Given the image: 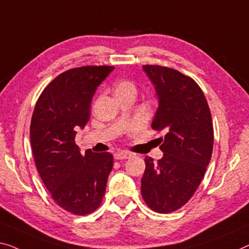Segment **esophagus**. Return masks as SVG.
<instances>
[{
	"label": "esophagus",
	"instance_id": "esophagus-1",
	"mask_svg": "<svg viewBox=\"0 0 249 249\" xmlns=\"http://www.w3.org/2000/svg\"><path fill=\"white\" fill-rule=\"evenodd\" d=\"M114 158L115 160H126V159L131 158V153H128V152H116V153L114 154Z\"/></svg>",
	"mask_w": 249,
	"mask_h": 249
}]
</instances>
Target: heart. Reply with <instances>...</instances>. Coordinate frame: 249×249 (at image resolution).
Returning a JSON list of instances; mask_svg holds the SVG:
<instances>
[{"mask_svg": "<svg viewBox=\"0 0 249 249\" xmlns=\"http://www.w3.org/2000/svg\"><path fill=\"white\" fill-rule=\"evenodd\" d=\"M115 96L123 95H136L137 87L134 81L129 79H120L114 84Z\"/></svg>", "mask_w": 249, "mask_h": 249, "instance_id": "1", "label": "heart"}]
</instances>
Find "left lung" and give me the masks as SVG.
Masks as SVG:
<instances>
[{"mask_svg": "<svg viewBox=\"0 0 249 249\" xmlns=\"http://www.w3.org/2000/svg\"><path fill=\"white\" fill-rule=\"evenodd\" d=\"M143 70L159 99L152 128L166 134L159 139L161 160H144L141 192L152 210L168 213L190 200L205 176L213 154V120L203 91L192 78L158 65H145Z\"/></svg>", "mask_w": 249, "mask_h": 249, "instance_id": "left-lung-1", "label": "left lung"}]
</instances>
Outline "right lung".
Instances as JSON below:
<instances>
[{"instance_id":"right-lung-1","label":"right lung","mask_w":249,"mask_h":249,"mask_svg":"<svg viewBox=\"0 0 249 249\" xmlns=\"http://www.w3.org/2000/svg\"><path fill=\"white\" fill-rule=\"evenodd\" d=\"M114 70L113 66H85L57 76L38 98L30 139L36 170L59 207L84 216L101 206L113 169L108 152L80 153L77 129L90 116L96 89Z\"/></svg>"}]
</instances>
